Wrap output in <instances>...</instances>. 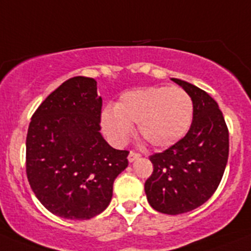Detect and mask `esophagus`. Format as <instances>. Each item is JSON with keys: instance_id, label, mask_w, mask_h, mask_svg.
Returning a JSON list of instances; mask_svg holds the SVG:
<instances>
[{"instance_id": "1", "label": "esophagus", "mask_w": 251, "mask_h": 251, "mask_svg": "<svg viewBox=\"0 0 251 251\" xmlns=\"http://www.w3.org/2000/svg\"><path fill=\"white\" fill-rule=\"evenodd\" d=\"M139 158H140V154H139V152H135V151L128 152L127 159H128V162H130V163H132L134 160H136V159H139Z\"/></svg>"}]
</instances>
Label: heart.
<instances>
[{
    "instance_id": "b5f03b06",
    "label": "heart",
    "mask_w": 251,
    "mask_h": 251,
    "mask_svg": "<svg viewBox=\"0 0 251 251\" xmlns=\"http://www.w3.org/2000/svg\"><path fill=\"white\" fill-rule=\"evenodd\" d=\"M193 101L179 87L154 86L124 93L115 107L101 113L103 132L124 144L138 124V132L154 148H168L186 136L193 120Z\"/></svg>"
}]
</instances>
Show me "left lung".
<instances>
[{"label":"left lung","mask_w":251,"mask_h":251,"mask_svg":"<svg viewBox=\"0 0 251 251\" xmlns=\"http://www.w3.org/2000/svg\"><path fill=\"white\" fill-rule=\"evenodd\" d=\"M193 101L188 132L163 152L150 155L152 173L145 182L150 206L179 215L195 210L215 193L228 158V130L219 104L203 89L172 78Z\"/></svg>","instance_id":"left-lung-1"}]
</instances>
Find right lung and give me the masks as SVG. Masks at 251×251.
<instances>
[{"label":"right lung","mask_w":251,"mask_h":251,"mask_svg":"<svg viewBox=\"0 0 251 251\" xmlns=\"http://www.w3.org/2000/svg\"><path fill=\"white\" fill-rule=\"evenodd\" d=\"M102 99L93 78L73 77L35 111L26 136V174L40 203L56 216L88 220L110 204L127 150L101 135Z\"/></svg>","instance_id":"obj_1"}]
</instances>
